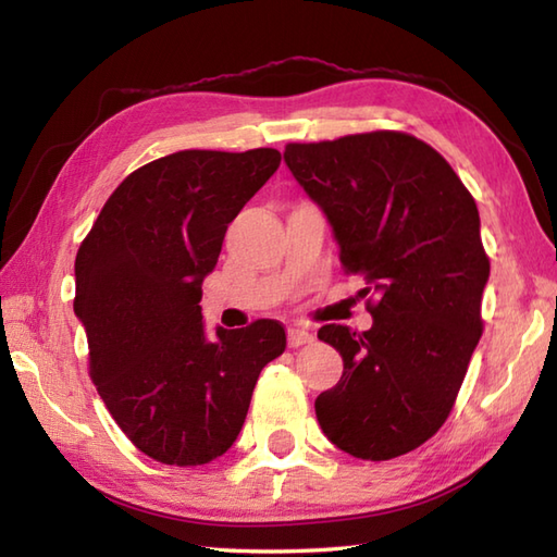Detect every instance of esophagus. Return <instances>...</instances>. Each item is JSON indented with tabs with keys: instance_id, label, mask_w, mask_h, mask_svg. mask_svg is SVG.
Wrapping results in <instances>:
<instances>
[{
	"instance_id": "esophagus-1",
	"label": "esophagus",
	"mask_w": 557,
	"mask_h": 557,
	"mask_svg": "<svg viewBox=\"0 0 557 557\" xmlns=\"http://www.w3.org/2000/svg\"><path fill=\"white\" fill-rule=\"evenodd\" d=\"M287 337H289V347H304V345H309V342H313V333L309 327H301V325H292L289 330H287Z\"/></svg>"
}]
</instances>
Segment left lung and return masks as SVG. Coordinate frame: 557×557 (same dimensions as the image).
<instances>
[{"instance_id": "1", "label": "left lung", "mask_w": 557, "mask_h": 557, "mask_svg": "<svg viewBox=\"0 0 557 557\" xmlns=\"http://www.w3.org/2000/svg\"><path fill=\"white\" fill-rule=\"evenodd\" d=\"M285 162L333 224L342 268L373 292L371 330H318L345 361L315 399L318 423L359 459L407 455L449 417L483 333L491 260L476 200L441 152L401 132L287 144Z\"/></svg>"}]
</instances>
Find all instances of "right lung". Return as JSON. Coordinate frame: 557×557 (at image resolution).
Listing matches in <instances>:
<instances>
[{"label": "right lung", "mask_w": 557, "mask_h": 557, "mask_svg": "<svg viewBox=\"0 0 557 557\" xmlns=\"http://www.w3.org/2000/svg\"><path fill=\"white\" fill-rule=\"evenodd\" d=\"M280 160L275 148L152 160L114 188L81 242L74 313L90 377L128 441L162 465L227 453L260 371L287 347L268 318L208 339L198 306L227 224Z\"/></svg>", "instance_id": "add662e5"}]
</instances>
